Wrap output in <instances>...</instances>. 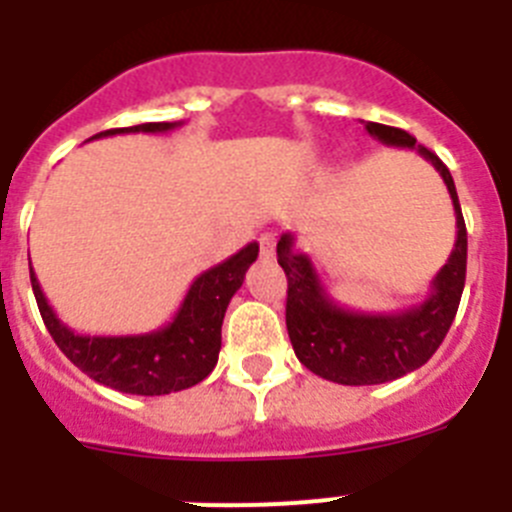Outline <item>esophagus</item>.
<instances>
[{"instance_id": "obj_1", "label": "esophagus", "mask_w": 512, "mask_h": 512, "mask_svg": "<svg viewBox=\"0 0 512 512\" xmlns=\"http://www.w3.org/2000/svg\"><path fill=\"white\" fill-rule=\"evenodd\" d=\"M274 246H277V238H274V233H261L259 251L264 259H271V256H274Z\"/></svg>"}]
</instances>
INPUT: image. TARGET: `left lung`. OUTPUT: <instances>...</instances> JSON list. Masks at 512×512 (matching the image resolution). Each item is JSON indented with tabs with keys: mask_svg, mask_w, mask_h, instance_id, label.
<instances>
[{
	"mask_svg": "<svg viewBox=\"0 0 512 512\" xmlns=\"http://www.w3.org/2000/svg\"><path fill=\"white\" fill-rule=\"evenodd\" d=\"M366 133L384 146L413 148L441 174L456 215V243L449 261L431 282L423 302L397 312H356L328 295L310 256L295 248V235L282 233L277 261L287 274V333L300 364L338 384H384L415 372L436 354L459 310L467 279V225L451 171L441 158L400 128L364 122Z\"/></svg>",
	"mask_w": 512,
	"mask_h": 512,
	"instance_id": "left-lung-1",
	"label": "left lung"
}]
</instances>
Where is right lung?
Wrapping results in <instances>:
<instances>
[{"mask_svg": "<svg viewBox=\"0 0 512 512\" xmlns=\"http://www.w3.org/2000/svg\"><path fill=\"white\" fill-rule=\"evenodd\" d=\"M182 122H143L133 128H117L97 133L94 138H110L120 133H169ZM89 138V140H94ZM259 256L253 241L233 253L223 264L202 271L189 284L174 320L164 328L138 336H84L63 325L45 300L38 277L30 266L38 310L43 323L66 359L94 382L125 395H169L200 384L215 369L223 318L233 295L241 289L248 266Z\"/></svg>", "mask_w": 512, "mask_h": 512, "instance_id": "add662e5", "label": "right lung"}]
</instances>
